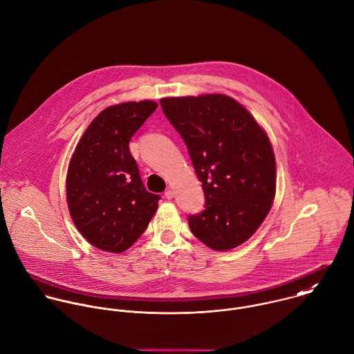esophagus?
Listing matches in <instances>:
<instances>
[{"label": "esophagus", "mask_w": 354, "mask_h": 354, "mask_svg": "<svg viewBox=\"0 0 354 354\" xmlns=\"http://www.w3.org/2000/svg\"><path fill=\"white\" fill-rule=\"evenodd\" d=\"M165 198H166V199H169V201H170V199H173V198H174V192H173V189H170V188H169V189L165 192Z\"/></svg>", "instance_id": "1"}]
</instances>
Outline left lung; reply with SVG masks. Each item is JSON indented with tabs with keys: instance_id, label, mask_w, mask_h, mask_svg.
I'll use <instances>...</instances> for the list:
<instances>
[{
	"instance_id": "8db88e82",
	"label": "left lung",
	"mask_w": 354,
	"mask_h": 354,
	"mask_svg": "<svg viewBox=\"0 0 354 354\" xmlns=\"http://www.w3.org/2000/svg\"><path fill=\"white\" fill-rule=\"evenodd\" d=\"M160 107L183 137L205 192L189 230L216 251L235 248L259 228L276 192L272 144L251 114L225 95L166 97Z\"/></svg>"
}]
</instances>
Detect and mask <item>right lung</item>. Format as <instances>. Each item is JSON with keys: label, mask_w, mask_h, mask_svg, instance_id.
Masks as SVG:
<instances>
[{"label": "right lung", "mask_w": 354, "mask_h": 354, "mask_svg": "<svg viewBox=\"0 0 354 354\" xmlns=\"http://www.w3.org/2000/svg\"><path fill=\"white\" fill-rule=\"evenodd\" d=\"M151 100L103 110L81 137L67 171L71 218L91 244L110 251L127 250L147 230L159 195L145 189L129 141L156 110Z\"/></svg>", "instance_id": "add662e5"}]
</instances>
